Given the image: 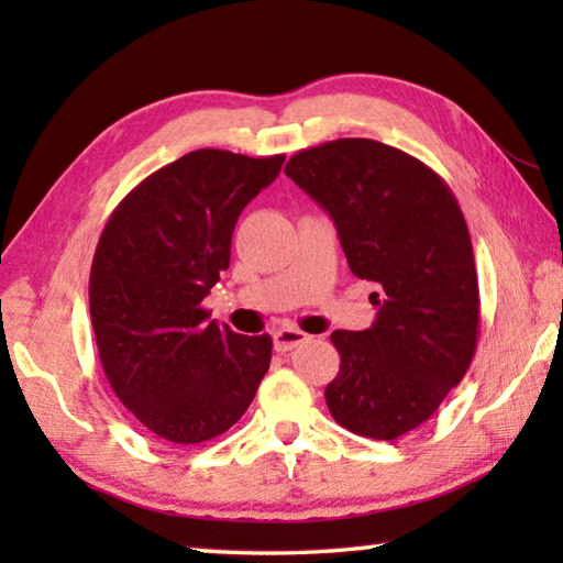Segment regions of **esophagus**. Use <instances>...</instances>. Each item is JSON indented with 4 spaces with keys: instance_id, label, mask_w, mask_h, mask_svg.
Masks as SVG:
<instances>
[{
    "instance_id": "34e87169",
    "label": "esophagus",
    "mask_w": 563,
    "mask_h": 563,
    "mask_svg": "<svg viewBox=\"0 0 563 563\" xmlns=\"http://www.w3.org/2000/svg\"><path fill=\"white\" fill-rule=\"evenodd\" d=\"M308 340H310V335H305V332L298 330V328H280V330H275L273 345L278 352H288V350H295Z\"/></svg>"
}]
</instances>
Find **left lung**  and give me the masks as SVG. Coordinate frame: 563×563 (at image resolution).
Segmentation results:
<instances>
[{"mask_svg":"<svg viewBox=\"0 0 563 563\" xmlns=\"http://www.w3.org/2000/svg\"><path fill=\"white\" fill-rule=\"evenodd\" d=\"M338 228L350 271L377 283V318L335 330L340 373L325 387L345 430L397 440L460 385L479 335L470 228L450 186L422 161L373 139L298 151L285 166Z\"/></svg>","mask_w":563,"mask_h":563,"instance_id":"8db88e82","label":"left lung"}]
</instances>
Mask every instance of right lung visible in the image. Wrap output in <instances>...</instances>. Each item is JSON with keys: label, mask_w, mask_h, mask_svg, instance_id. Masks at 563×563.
<instances>
[{"label": "right lung", "mask_w": 563, "mask_h": 563, "mask_svg": "<svg viewBox=\"0 0 563 563\" xmlns=\"http://www.w3.org/2000/svg\"><path fill=\"white\" fill-rule=\"evenodd\" d=\"M285 156L198 148L141 180L103 225L89 278L91 325L113 393L146 430L198 444L251 407L271 335H238L203 310L231 265L243 208Z\"/></svg>", "instance_id": "obj_1"}]
</instances>
